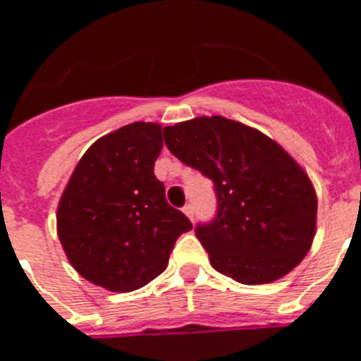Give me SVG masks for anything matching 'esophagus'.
Listing matches in <instances>:
<instances>
[{
    "label": "esophagus",
    "mask_w": 361,
    "mask_h": 361,
    "mask_svg": "<svg viewBox=\"0 0 361 361\" xmlns=\"http://www.w3.org/2000/svg\"><path fill=\"white\" fill-rule=\"evenodd\" d=\"M183 212L186 213V216H188V219H191V220H193V213H195V208H193V204H191V202H188L186 206H184V208H183Z\"/></svg>",
    "instance_id": "1"
}]
</instances>
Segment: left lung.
<instances>
[{
	"mask_svg": "<svg viewBox=\"0 0 361 361\" xmlns=\"http://www.w3.org/2000/svg\"><path fill=\"white\" fill-rule=\"evenodd\" d=\"M164 142L213 183L215 216L195 235L219 273L257 286L298 266L314 238L317 193L282 146L220 116L166 126Z\"/></svg>",
	"mask_w": 361,
	"mask_h": 361,
	"instance_id": "obj_1",
	"label": "left lung"
}]
</instances>
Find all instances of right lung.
<instances>
[{
	"instance_id": "add662e5",
	"label": "right lung",
	"mask_w": 361,
	"mask_h": 361,
	"mask_svg": "<svg viewBox=\"0 0 361 361\" xmlns=\"http://www.w3.org/2000/svg\"><path fill=\"white\" fill-rule=\"evenodd\" d=\"M162 128L133 123L95 141L81 157L57 208V235L70 264L95 286L139 289L168 266L190 219L166 200L153 166Z\"/></svg>"
}]
</instances>
